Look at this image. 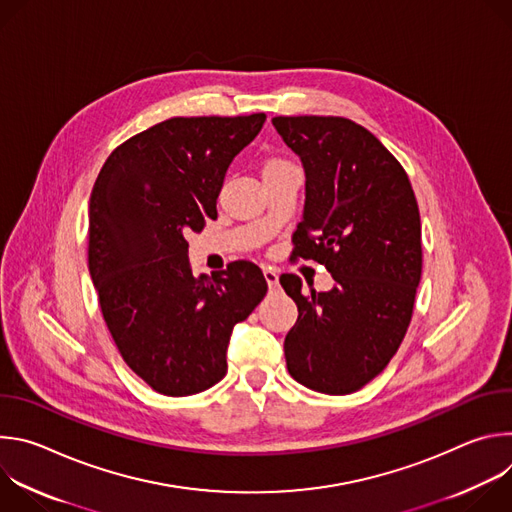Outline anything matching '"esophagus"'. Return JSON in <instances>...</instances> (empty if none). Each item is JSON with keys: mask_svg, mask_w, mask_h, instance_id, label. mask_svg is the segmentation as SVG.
<instances>
[{"mask_svg": "<svg viewBox=\"0 0 512 512\" xmlns=\"http://www.w3.org/2000/svg\"><path fill=\"white\" fill-rule=\"evenodd\" d=\"M263 275H265V281H267L269 287H277V283H279V273H277L275 269L265 267V269H263Z\"/></svg>", "mask_w": 512, "mask_h": 512, "instance_id": "1", "label": "esophagus"}]
</instances>
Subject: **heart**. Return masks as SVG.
I'll use <instances>...</instances> for the list:
<instances>
[{"mask_svg":"<svg viewBox=\"0 0 512 512\" xmlns=\"http://www.w3.org/2000/svg\"><path fill=\"white\" fill-rule=\"evenodd\" d=\"M279 164H283V162H279V160H271V162H267V166H265V168H271V166H279Z\"/></svg>","mask_w":512,"mask_h":512,"instance_id":"obj_1","label":"heart"}]
</instances>
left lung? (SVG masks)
Listing matches in <instances>:
<instances>
[{
	"label": "left lung",
	"instance_id": "8db88e82",
	"mask_svg": "<svg viewBox=\"0 0 512 512\" xmlns=\"http://www.w3.org/2000/svg\"><path fill=\"white\" fill-rule=\"evenodd\" d=\"M306 174L296 255L324 263L330 291L302 294L294 273L279 277L298 306L285 336L287 371L304 387L348 395L373 381L397 352L421 279V221L411 182L385 145L344 117H273Z\"/></svg>",
	"mask_w": 512,
	"mask_h": 512
}]
</instances>
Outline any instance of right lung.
Returning a JSON list of instances; mask_svg holds the SVG:
<instances>
[{"mask_svg": "<svg viewBox=\"0 0 512 512\" xmlns=\"http://www.w3.org/2000/svg\"><path fill=\"white\" fill-rule=\"evenodd\" d=\"M265 113L172 117L107 158L89 202V271L127 367L168 397L196 395L227 375L235 324L267 294L251 261L192 275L190 231L216 218L235 156Z\"/></svg>", "mask_w": 512, "mask_h": 512, "instance_id": "right-lung-1", "label": "right lung"}]
</instances>
